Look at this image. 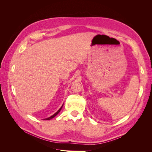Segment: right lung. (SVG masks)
Listing matches in <instances>:
<instances>
[{
    "instance_id": "obj_1",
    "label": "right lung",
    "mask_w": 152,
    "mask_h": 152,
    "mask_svg": "<svg viewBox=\"0 0 152 152\" xmlns=\"http://www.w3.org/2000/svg\"><path fill=\"white\" fill-rule=\"evenodd\" d=\"M63 104L61 106V107L60 108H59V109L58 110V111H57L56 113H55L54 114H53V115L52 116H50V117H48V118H44V120H50V119L53 118H54L55 116H56L57 115H58V114L59 113V112L61 111V108H62V107H63Z\"/></svg>"
}]
</instances>
